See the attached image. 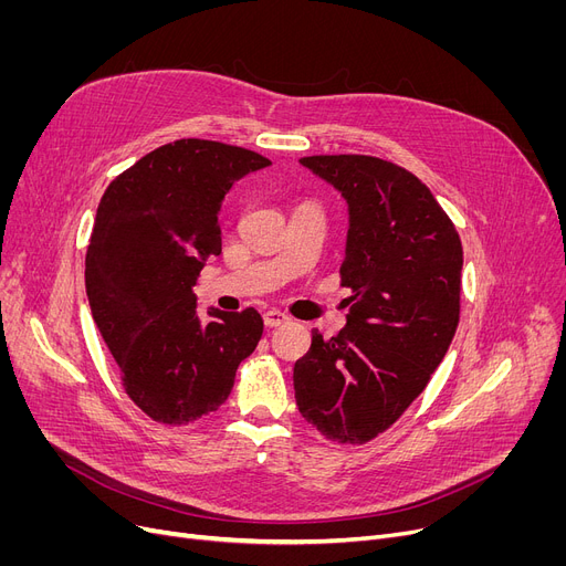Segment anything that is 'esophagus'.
<instances>
[{
	"label": "esophagus",
	"mask_w": 566,
	"mask_h": 566,
	"mask_svg": "<svg viewBox=\"0 0 566 566\" xmlns=\"http://www.w3.org/2000/svg\"><path fill=\"white\" fill-rule=\"evenodd\" d=\"M289 321H291L289 314H284V312H280V310H268V312L263 314V323L268 325V328H277V325L289 323Z\"/></svg>",
	"instance_id": "obj_1"
}]
</instances>
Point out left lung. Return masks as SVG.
<instances>
[{
  "label": "left lung",
  "mask_w": 566,
  "mask_h": 566,
  "mask_svg": "<svg viewBox=\"0 0 566 566\" xmlns=\"http://www.w3.org/2000/svg\"><path fill=\"white\" fill-rule=\"evenodd\" d=\"M301 165L348 203L337 337L312 331L293 367L295 403L328 440L363 444L420 397L448 353L461 301V238L431 190L371 156H310Z\"/></svg>",
  "instance_id": "left-lung-1"
}]
</instances>
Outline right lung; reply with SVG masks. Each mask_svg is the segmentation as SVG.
Returning <instances> with one entry per match:
<instances>
[{"label": "right lung", "instance_id": "1", "mask_svg": "<svg viewBox=\"0 0 566 566\" xmlns=\"http://www.w3.org/2000/svg\"><path fill=\"white\" fill-rule=\"evenodd\" d=\"M268 165L241 146L178 139L118 174L98 203L84 261L88 307L128 397L156 422L218 410L261 339L254 307H211L201 321L192 286L222 252L224 195Z\"/></svg>", "mask_w": 566, "mask_h": 566}]
</instances>
